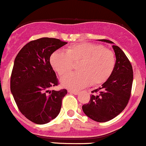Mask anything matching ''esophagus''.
<instances>
[{
  "instance_id": "esophagus-1",
  "label": "esophagus",
  "mask_w": 146,
  "mask_h": 146,
  "mask_svg": "<svg viewBox=\"0 0 146 146\" xmlns=\"http://www.w3.org/2000/svg\"><path fill=\"white\" fill-rule=\"evenodd\" d=\"M68 92H70V93H72V94H75V95H77L78 94H79V92H78V91L72 90V89H69Z\"/></svg>"
}]
</instances>
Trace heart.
Masks as SVG:
<instances>
[{"mask_svg": "<svg viewBox=\"0 0 146 146\" xmlns=\"http://www.w3.org/2000/svg\"><path fill=\"white\" fill-rule=\"evenodd\" d=\"M80 63L78 72L67 75L62 79L64 87L79 89L89 84H102L108 80L116 64L115 54L103 45L90 42L72 44L65 50H57L51 54L50 63L60 76L67 74L73 69V62Z\"/></svg>", "mask_w": 146, "mask_h": 146, "instance_id": "b5f03b06", "label": "heart"}]
</instances>
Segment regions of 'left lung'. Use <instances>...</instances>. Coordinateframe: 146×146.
Segmentation results:
<instances>
[{"label":"left lung","mask_w":146,"mask_h":146,"mask_svg":"<svg viewBox=\"0 0 146 146\" xmlns=\"http://www.w3.org/2000/svg\"><path fill=\"white\" fill-rule=\"evenodd\" d=\"M113 44L116 64L110 77L102 87L92 91L90 101L82 106L84 113L92 120L106 122L121 113L129 101L133 72L132 65L121 49L108 40H99Z\"/></svg>","instance_id":"8db88e82"}]
</instances>
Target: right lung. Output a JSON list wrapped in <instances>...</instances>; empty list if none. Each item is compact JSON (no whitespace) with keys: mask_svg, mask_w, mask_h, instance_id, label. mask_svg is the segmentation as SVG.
<instances>
[{"mask_svg":"<svg viewBox=\"0 0 146 146\" xmlns=\"http://www.w3.org/2000/svg\"><path fill=\"white\" fill-rule=\"evenodd\" d=\"M67 43L42 37L26 44L15 57L11 78V93L20 111L35 123H47L60 113L67 91H50L58 85V79L50 57Z\"/></svg>","mask_w":146,"mask_h":146,"instance_id":"right-lung-1","label":"right lung"}]
</instances>
